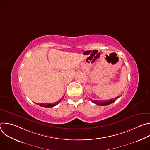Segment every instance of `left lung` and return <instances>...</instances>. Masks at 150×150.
Instances as JSON below:
<instances>
[{"label":"left lung","mask_w":150,"mask_h":150,"mask_svg":"<svg viewBox=\"0 0 150 150\" xmlns=\"http://www.w3.org/2000/svg\"><path fill=\"white\" fill-rule=\"evenodd\" d=\"M119 97H120V96H117L115 98H112L109 100H104V101H97V100H91V101L95 104H96L97 105H102V106H104V105H108L110 104H112L113 103V102H115L116 99H117L118 98H119Z\"/></svg>","instance_id":"left-lung-1"}]
</instances>
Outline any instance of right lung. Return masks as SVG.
<instances>
[{
    "mask_svg": "<svg viewBox=\"0 0 150 150\" xmlns=\"http://www.w3.org/2000/svg\"><path fill=\"white\" fill-rule=\"evenodd\" d=\"M62 98L54 103H41V104H39V105L41 107H44V108H52V107H54V106L56 105L57 104H58L61 101Z\"/></svg>",
    "mask_w": 150,
    "mask_h": 150,
    "instance_id": "obj_1",
    "label": "right lung"
}]
</instances>
